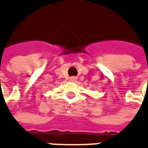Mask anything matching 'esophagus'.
I'll list each match as a JSON object with an SVG mask.
<instances>
[{"label":"esophagus","instance_id":"1","mask_svg":"<svg viewBox=\"0 0 148 148\" xmlns=\"http://www.w3.org/2000/svg\"><path fill=\"white\" fill-rule=\"evenodd\" d=\"M70 80L73 81V82H75V81L77 80V77H75V76H72V77L70 78Z\"/></svg>","mask_w":148,"mask_h":148}]
</instances>
